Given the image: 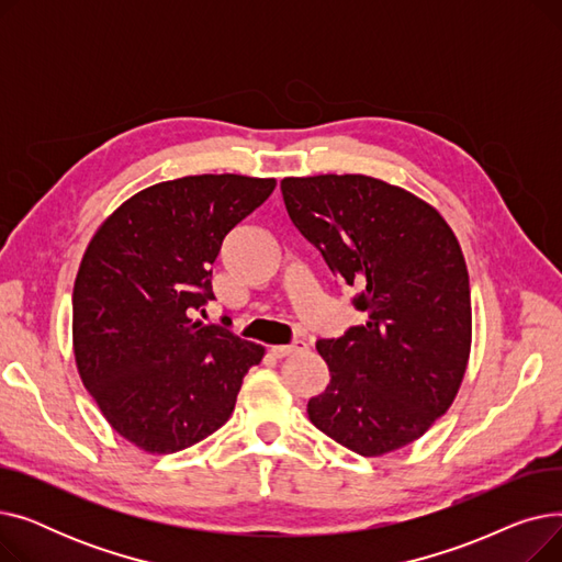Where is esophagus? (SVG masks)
Returning a JSON list of instances; mask_svg holds the SVG:
<instances>
[{"mask_svg": "<svg viewBox=\"0 0 562 562\" xmlns=\"http://www.w3.org/2000/svg\"><path fill=\"white\" fill-rule=\"evenodd\" d=\"M303 350H307L305 341H293V344H286V346H273L271 356L282 360V358H289V356H296V352H303Z\"/></svg>", "mask_w": 562, "mask_h": 562, "instance_id": "obj_1", "label": "esophagus"}]
</instances>
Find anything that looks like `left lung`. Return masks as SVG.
<instances>
[{
  "instance_id": "8db88e82",
  "label": "left lung",
  "mask_w": 562,
  "mask_h": 562,
  "mask_svg": "<svg viewBox=\"0 0 562 562\" xmlns=\"http://www.w3.org/2000/svg\"><path fill=\"white\" fill-rule=\"evenodd\" d=\"M286 214L356 286L362 326L318 339L330 369L310 422L364 458L422 437L453 403L471 346L467 263L430 204L367 175L284 177Z\"/></svg>"
}]
</instances>
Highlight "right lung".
Masks as SVG:
<instances>
[{"label":"right lung","mask_w":562,"mask_h":562,"mask_svg":"<svg viewBox=\"0 0 562 562\" xmlns=\"http://www.w3.org/2000/svg\"><path fill=\"white\" fill-rule=\"evenodd\" d=\"M276 189L244 175H191L130 198L88 244L72 291L83 387L132 445L175 453L232 415L263 348L229 323L191 321L212 301L225 236Z\"/></svg>","instance_id":"right-lung-1"}]
</instances>
